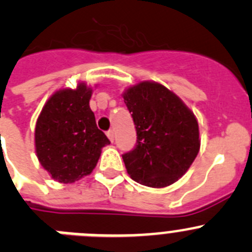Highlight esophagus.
Wrapping results in <instances>:
<instances>
[{
    "instance_id": "34e87169",
    "label": "esophagus",
    "mask_w": 252,
    "mask_h": 252,
    "mask_svg": "<svg viewBox=\"0 0 252 252\" xmlns=\"http://www.w3.org/2000/svg\"><path fill=\"white\" fill-rule=\"evenodd\" d=\"M107 135L108 138H109L110 142H114V130H113V129H110V130L107 131Z\"/></svg>"
}]
</instances>
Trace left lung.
Masks as SVG:
<instances>
[{"label":"left lung","instance_id":"1","mask_svg":"<svg viewBox=\"0 0 252 252\" xmlns=\"http://www.w3.org/2000/svg\"><path fill=\"white\" fill-rule=\"evenodd\" d=\"M131 113L137 144L123 154L133 180L164 188L179 180L200 149L194 113L176 94L157 82H140L123 93Z\"/></svg>","mask_w":252,"mask_h":252}]
</instances>
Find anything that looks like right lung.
Listing matches in <instances>:
<instances>
[{
  "label": "right lung",
  "mask_w": 252,
  "mask_h": 252,
  "mask_svg": "<svg viewBox=\"0 0 252 252\" xmlns=\"http://www.w3.org/2000/svg\"><path fill=\"white\" fill-rule=\"evenodd\" d=\"M92 88L60 89L44 104L34 129V145L41 165L57 182L68 184L89 175L102 148L110 144L99 130L89 107Z\"/></svg>",
  "instance_id": "obj_1"
}]
</instances>
